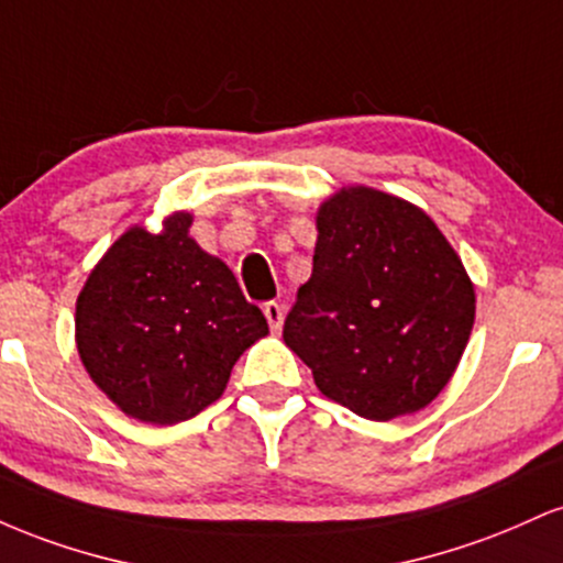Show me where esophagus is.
<instances>
[{"label":"esophagus","mask_w":563,"mask_h":563,"mask_svg":"<svg viewBox=\"0 0 563 563\" xmlns=\"http://www.w3.org/2000/svg\"><path fill=\"white\" fill-rule=\"evenodd\" d=\"M264 318H267L273 331H280L283 320H286V309H283L277 301H267V303H264Z\"/></svg>","instance_id":"obj_1"}]
</instances>
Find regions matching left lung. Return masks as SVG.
Wrapping results in <instances>:
<instances>
[{
    "mask_svg": "<svg viewBox=\"0 0 563 563\" xmlns=\"http://www.w3.org/2000/svg\"><path fill=\"white\" fill-rule=\"evenodd\" d=\"M474 283L434 219L376 187L335 190L318 209L312 277L283 341L333 402L367 421L423 410L461 363Z\"/></svg>",
    "mask_w": 563,
    "mask_h": 563,
    "instance_id": "left-lung-1",
    "label": "left lung"
}]
</instances>
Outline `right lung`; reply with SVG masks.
Wrapping results in <instances>:
<instances>
[{
	"label": "right lung",
	"mask_w": 563,
	"mask_h": 563,
	"mask_svg": "<svg viewBox=\"0 0 563 563\" xmlns=\"http://www.w3.org/2000/svg\"><path fill=\"white\" fill-rule=\"evenodd\" d=\"M192 214L161 232L129 228L76 299V349L89 378L142 423L198 416L228 389L232 365L269 333L232 269L190 238Z\"/></svg>",
	"instance_id": "right-lung-1"
}]
</instances>
